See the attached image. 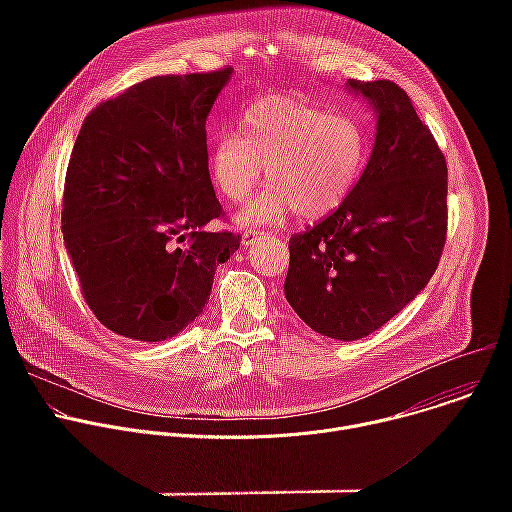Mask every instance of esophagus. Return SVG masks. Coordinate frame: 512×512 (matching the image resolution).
<instances>
[{
  "label": "esophagus",
  "instance_id": "obj_1",
  "mask_svg": "<svg viewBox=\"0 0 512 512\" xmlns=\"http://www.w3.org/2000/svg\"><path fill=\"white\" fill-rule=\"evenodd\" d=\"M261 235H263V233H259V231H245L243 237H241V241H243L245 247H251L257 239H261Z\"/></svg>",
  "mask_w": 512,
  "mask_h": 512
}]
</instances>
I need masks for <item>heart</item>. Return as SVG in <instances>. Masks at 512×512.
Returning <instances> with one entry per match:
<instances>
[{
	"label": "heart",
	"mask_w": 512,
	"mask_h": 512,
	"mask_svg": "<svg viewBox=\"0 0 512 512\" xmlns=\"http://www.w3.org/2000/svg\"><path fill=\"white\" fill-rule=\"evenodd\" d=\"M239 135H218L206 168L231 202H245L265 168L269 186L237 214L243 229L279 225L294 212L320 221L348 198L367 160V133L356 117L285 95L253 101L239 117Z\"/></svg>",
	"instance_id": "heart-1"
}]
</instances>
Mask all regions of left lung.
<instances>
[{"instance_id": "8db88e82", "label": "left lung", "mask_w": 512, "mask_h": 512, "mask_svg": "<svg viewBox=\"0 0 512 512\" xmlns=\"http://www.w3.org/2000/svg\"><path fill=\"white\" fill-rule=\"evenodd\" d=\"M344 87L377 117L371 158L330 216L289 239L283 294L314 332L348 342L387 324L429 283L446 243L448 166L401 87Z\"/></svg>"}]
</instances>
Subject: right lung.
Segmentation results:
<instances>
[{"label":"right lung","mask_w":512,"mask_h":512,"mask_svg":"<svg viewBox=\"0 0 512 512\" xmlns=\"http://www.w3.org/2000/svg\"><path fill=\"white\" fill-rule=\"evenodd\" d=\"M231 77V66L152 77L101 103L79 131L64 247L89 308L119 336L182 332L202 314L216 267L239 249V235L204 229L223 214L206 168V119Z\"/></svg>","instance_id":"1"}]
</instances>
